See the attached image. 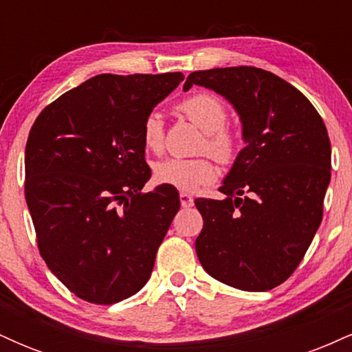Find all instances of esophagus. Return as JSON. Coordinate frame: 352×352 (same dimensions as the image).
I'll return each instance as SVG.
<instances>
[{"instance_id":"1","label":"esophagus","mask_w":352,"mask_h":352,"mask_svg":"<svg viewBox=\"0 0 352 352\" xmlns=\"http://www.w3.org/2000/svg\"><path fill=\"white\" fill-rule=\"evenodd\" d=\"M180 204H182V207H184V208L193 207V199H192V195H188V193L182 192V193H180Z\"/></svg>"}]
</instances>
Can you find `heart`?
<instances>
[{"label": "heart", "mask_w": 352, "mask_h": 352, "mask_svg": "<svg viewBox=\"0 0 352 352\" xmlns=\"http://www.w3.org/2000/svg\"><path fill=\"white\" fill-rule=\"evenodd\" d=\"M179 111L204 132V140L200 144L201 152H208L218 162L223 164L235 157L238 139L235 132L225 125L228 116L227 107L217 96L208 92H197L182 100ZM142 142L151 152H160L164 148V120L159 112H151L144 119ZM153 177L159 184L170 185L182 192H193L201 185L213 182L215 167L207 157H199V159L170 157L155 164Z\"/></svg>", "instance_id": "1"}]
</instances>
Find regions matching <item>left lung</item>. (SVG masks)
I'll use <instances>...</instances> for the list:
<instances>
[{"instance_id":"8db88e82","label":"left lung","mask_w":352,"mask_h":352,"mask_svg":"<svg viewBox=\"0 0 352 352\" xmlns=\"http://www.w3.org/2000/svg\"><path fill=\"white\" fill-rule=\"evenodd\" d=\"M193 84L232 104L245 142L218 188L225 199L195 200L204 217L197 256L225 285L268 292L292 276L322 220L328 131L313 104L273 72L217 67L192 72L184 91Z\"/></svg>"}]
</instances>
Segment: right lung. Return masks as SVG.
I'll return each instance as SVG.
<instances>
[{
  "label": "right lung",
  "mask_w": 352,
  "mask_h": 352,
  "mask_svg": "<svg viewBox=\"0 0 352 352\" xmlns=\"http://www.w3.org/2000/svg\"><path fill=\"white\" fill-rule=\"evenodd\" d=\"M184 80L99 74L50 104L26 142V204L47 268L80 300L114 305L144 288L180 208L151 179L144 119Z\"/></svg>",
  "instance_id": "add662e5"
}]
</instances>
